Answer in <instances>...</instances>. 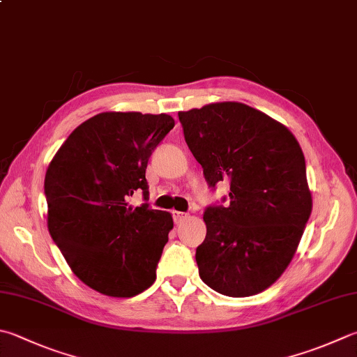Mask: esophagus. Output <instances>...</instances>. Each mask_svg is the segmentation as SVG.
Instances as JSON below:
<instances>
[{"instance_id": "obj_1", "label": "esophagus", "mask_w": 357, "mask_h": 357, "mask_svg": "<svg viewBox=\"0 0 357 357\" xmlns=\"http://www.w3.org/2000/svg\"><path fill=\"white\" fill-rule=\"evenodd\" d=\"M172 218H174V222H176V224L178 225V224H181V222H183L185 219L190 218V214L181 213V211H172Z\"/></svg>"}]
</instances>
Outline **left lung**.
Instances as JSON below:
<instances>
[{"mask_svg": "<svg viewBox=\"0 0 357 357\" xmlns=\"http://www.w3.org/2000/svg\"><path fill=\"white\" fill-rule=\"evenodd\" d=\"M178 119L208 186L230 183L225 205L205 208L200 278L227 297L259 294L286 271L311 216L303 151L287 127L241 102L180 112Z\"/></svg>", "mask_w": 357, "mask_h": 357, "instance_id": "left-lung-1", "label": "left lung"}]
</instances>
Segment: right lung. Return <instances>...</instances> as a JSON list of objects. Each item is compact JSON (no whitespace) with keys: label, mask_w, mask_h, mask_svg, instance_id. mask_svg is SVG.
<instances>
[{"label":"right lung","mask_w":357,"mask_h":357,"mask_svg":"<svg viewBox=\"0 0 357 357\" xmlns=\"http://www.w3.org/2000/svg\"><path fill=\"white\" fill-rule=\"evenodd\" d=\"M169 115L105 112L73 130L45 176L48 230L74 275L110 297H135L153 284L174 227L149 204L146 167L174 127Z\"/></svg>","instance_id":"add662e5"}]
</instances>
